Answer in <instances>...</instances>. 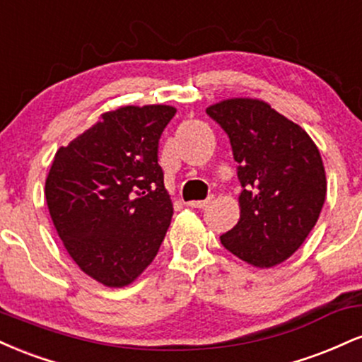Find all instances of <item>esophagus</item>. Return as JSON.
<instances>
[{
    "label": "esophagus",
    "instance_id": "34e87169",
    "mask_svg": "<svg viewBox=\"0 0 362 362\" xmlns=\"http://www.w3.org/2000/svg\"><path fill=\"white\" fill-rule=\"evenodd\" d=\"M207 204H209V199H206V201H190V202H187V206L192 207V209H204Z\"/></svg>",
    "mask_w": 362,
    "mask_h": 362
}]
</instances>
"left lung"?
Instances as JSON below:
<instances>
[{"mask_svg": "<svg viewBox=\"0 0 362 362\" xmlns=\"http://www.w3.org/2000/svg\"><path fill=\"white\" fill-rule=\"evenodd\" d=\"M224 129L243 190L240 219L221 243L259 269L288 260L318 221L327 177L305 129L259 98H228L206 109Z\"/></svg>", "mask_w": 362, "mask_h": 362, "instance_id": "8db88e82", "label": "left lung"}]
</instances>
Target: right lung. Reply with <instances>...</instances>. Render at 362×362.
<instances>
[{"label":"right lung","instance_id":"1","mask_svg":"<svg viewBox=\"0 0 362 362\" xmlns=\"http://www.w3.org/2000/svg\"><path fill=\"white\" fill-rule=\"evenodd\" d=\"M172 105H124L61 146L45 201L62 245L107 288L134 282L156 257L173 216L158 165Z\"/></svg>","mask_w":362,"mask_h":362}]
</instances>
